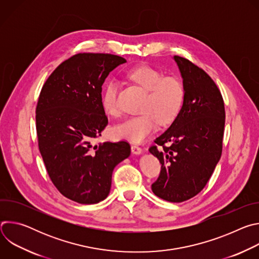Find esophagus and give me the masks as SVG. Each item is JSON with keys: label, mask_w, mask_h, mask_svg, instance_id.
<instances>
[{"label": "esophagus", "mask_w": 259, "mask_h": 259, "mask_svg": "<svg viewBox=\"0 0 259 259\" xmlns=\"http://www.w3.org/2000/svg\"><path fill=\"white\" fill-rule=\"evenodd\" d=\"M131 151H132V154L133 155H141V153H142V150L140 149L139 146H137V145H135V144H132L131 145Z\"/></svg>", "instance_id": "1"}]
</instances>
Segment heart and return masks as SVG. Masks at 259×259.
Returning <instances> with one entry per match:
<instances>
[{
	"instance_id": "obj_1",
	"label": "heart",
	"mask_w": 259,
	"mask_h": 259,
	"mask_svg": "<svg viewBox=\"0 0 259 259\" xmlns=\"http://www.w3.org/2000/svg\"><path fill=\"white\" fill-rule=\"evenodd\" d=\"M127 77L147 91L142 105L143 113L127 118L112 128V135L117 139L142 142L157 130L159 122L168 124L178 115L184 98L182 83L172 77H165L157 68L140 65L130 69ZM119 85L110 81L102 95V107L108 116L119 115L117 96Z\"/></svg>"
}]
</instances>
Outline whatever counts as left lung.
I'll use <instances>...</instances> for the list:
<instances>
[{"instance_id":"left-lung-1","label":"left lung","mask_w":259,"mask_h":259,"mask_svg":"<svg viewBox=\"0 0 259 259\" xmlns=\"http://www.w3.org/2000/svg\"><path fill=\"white\" fill-rule=\"evenodd\" d=\"M184 98L170 127L156 138L150 153L162 164L153 193L180 203L198 195L211 177L223 150L226 121L223 96L213 80L190 60L173 56Z\"/></svg>"}]
</instances>
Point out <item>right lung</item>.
<instances>
[{"label":"right lung","instance_id":"1","mask_svg":"<svg viewBox=\"0 0 259 259\" xmlns=\"http://www.w3.org/2000/svg\"><path fill=\"white\" fill-rule=\"evenodd\" d=\"M126 59L79 53L62 62L44 84L35 110L39 150L56 189L80 204L103 201L115 167L131 154L126 141L93 145L108 121L102 85Z\"/></svg>","mask_w":259,"mask_h":259}]
</instances>
